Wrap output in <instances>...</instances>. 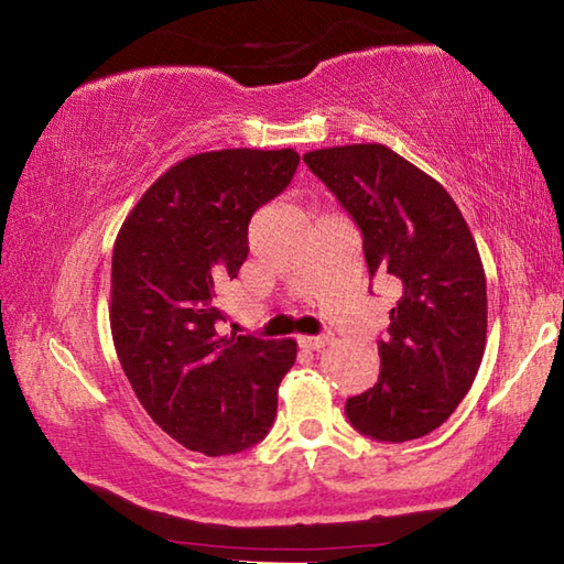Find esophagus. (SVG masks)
I'll return each mask as SVG.
<instances>
[{
	"label": "esophagus",
	"instance_id": "esophagus-1",
	"mask_svg": "<svg viewBox=\"0 0 564 564\" xmlns=\"http://www.w3.org/2000/svg\"><path fill=\"white\" fill-rule=\"evenodd\" d=\"M330 343V335H301L299 337V345L305 347V350H321Z\"/></svg>",
	"mask_w": 564,
	"mask_h": 564
}]
</instances>
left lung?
<instances>
[{"label": "left lung", "mask_w": 564, "mask_h": 564, "mask_svg": "<svg viewBox=\"0 0 564 564\" xmlns=\"http://www.w3.org/2000/svg\"><path fill=\"white\" fill-rule=\"evenodd\" d=\"M362 231L370 279L399 301L380 340V380L345 414L377 442H412L442 426L476 380L486 350L484 263L464 214L442 184L380 142L305 152Z\"/></svg>", "instance_id": "1"}]
</instances>
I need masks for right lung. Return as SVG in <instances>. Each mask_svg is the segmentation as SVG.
I'll list each match as a JSON object with an SVG mask.
<instances>
[{
  "label": "right lung",
  "mask_w": 564,
  "mask_h": 564,
  "mask_svg": "<svg viewBox=\"0 0 564 564\" xmlns=\"http://www.w3.org/2000/svg\"><path fill=\"white\" fill-rule=\"evenodd\" d=\"M301 155L214 150L170 167L112 247L110 330L132 392L162 432L204 456L259 444L295 340L219 335L217 289L249 256V221L289 187Z\"/></svg>",
  "instance_id": "right-lung-1"
}]
</instances>
